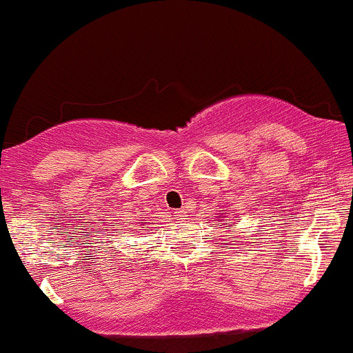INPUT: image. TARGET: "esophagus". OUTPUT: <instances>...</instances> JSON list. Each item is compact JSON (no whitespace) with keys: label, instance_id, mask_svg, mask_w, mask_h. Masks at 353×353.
Instances as JSON below:
<instances>
[{"label":"esophagus","instance_id":"1","mask_svg":"<svg viewBox=\"0 0 353 353\" xmlns=\"http://www.w3.org/2000/svg\"><path fill=\"white\" fill-rule=\"evenodd\" d=\"M174 217H176V219H185L187 215L183 210H179V212H174Z\"/></svg>","mask_w":353,"mask_h":353}]
</instances>
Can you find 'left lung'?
Wrapping results in <instances>:
<instances>
[{
    "mask_svg": "<svg viewBox=\"0 0 353 353\" xmlns=\"http://www.w3.org/2000/svg\"><path fill=\"white\" fill-rule=\"evenodd\" d=\"M221 215H223V219H221V221H226V219H224V217H226V215H224V210H221ZM217 217H219V215H217Z\"/></svg>",
    "mask_w": 353,
    "mask_h": 353,
    "instance_id": "left-lung-1",
    "label": "left lung"
}]
</instances>
